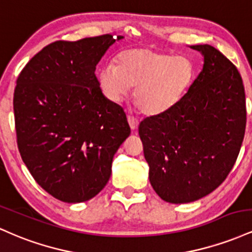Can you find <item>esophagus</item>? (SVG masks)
<instances>
[{
  "mask_svg": "<svg viewBox=\"0 0 252 252\" xmlns=\"http://www.w3.org/2000/svg\"><path fill=\"white\" fill-rule=\"evenodd\" d=\"M128 123H129V126H130V128H131L132 130H135V129H137V126H138V120L137 118H135L134 116H128Z\"/></svg>",
  "mask_w": 252,
  "mask_h": 252,
  "instance_id": "obj_1",
  "label": "esophagus"
}]
</instances>
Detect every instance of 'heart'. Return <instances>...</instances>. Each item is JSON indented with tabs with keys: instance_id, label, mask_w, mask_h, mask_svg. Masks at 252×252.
<instances>
[{
	"instance_id": "heart-1",
	"label": "heart",
	"mask_w": 252,
	"mask_h": 252,
	"mask_svg": "<svg viewBox=\"0 0 252 252\" xmlns=\"http://www.w3.org/2000/svg\"><path fill=\"white\" fill-rule=\"evenodd\" d=\"M115 63H106L98 73V84L111 103H121L134 86L132 98L148 116L169 111L180 102L194 82L195 67L187 57L153 47L121 52Z\"/></svg>"
}]
</instances>
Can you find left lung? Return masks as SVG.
Here are the masks:
<instances>
[{
    "label": "left lung",
    "mask_w": 252,
    "mask_h": 252,
    "mask_svg": "<svg viewBox=\"0 0 252 252\" xmlns=\"http://www.w3.org/2000/svg\"><path fill=\"white\" fill-rule=\"evenodd\" d=\"M190 48L204 56L202 71L173 109L144 118L138 126L149 181L172 204L213 192L232 169L247 124L243 80L221 52Z\"/></svg>",
    "instance_id": "1"
}]
</instances>
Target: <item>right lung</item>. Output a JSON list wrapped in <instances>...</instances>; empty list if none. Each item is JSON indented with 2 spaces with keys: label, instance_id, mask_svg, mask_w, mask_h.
Listing matches in <instances>:
<instances>
[{
  "label": "right lung",
  "instance_id": "add662e5",
  "mask_svg": "<svg viewBox=\"0 0 252 252\" xmlns=\"http://www.w3.org/2000/svg\"><path fill=\"white\" fill-rule=\"evenodd\" d=\"M115 41L104 34L52 42L16 80L19 152L34 180L58 200L83 202L97 195L108 184L115 153L130 135L122 106L104 97L94 74Z\"/></svg>",
  "mask_w": 252,
  "mask_h": 252
}]
</instances>
